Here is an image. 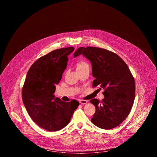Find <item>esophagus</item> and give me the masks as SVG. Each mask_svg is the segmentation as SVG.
I'll use <instances>...</instances> for the list:
<instances>
[{
  "instance_id": "obj_1",
  "label": "esophagus",
  "mask_w": 157,
  "mask_h": 157,
  "mask_svg": "<svg viewBox=\"0 0 157 157\" xmlns=\"http://www.w3.org/2000/svg\"><path fill=\"white\" fill-rule=\"evenodd\" d=\"M87 102V101H86V100H79V103L80 104H86Z\"/></svg>"
}]
</instances>
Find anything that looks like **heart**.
Returning <instances> with one entry per match:
<instances>
[{"instance_id": "heart-1", "label": "heart", "mask_w": 157, "mask_h": 157, "mask_svg": "<svg viewBox=\"0 0 157 157\" xmlns=\"http://www.w3.org/2000/svg\"><path fill=\"white\" fill-rule=\"evenodd\" d=\"M86 67H89V65L87 64V63H86L83 61H78L76 64V69L83 68H86Z\"/></svg>"}]
</instances>
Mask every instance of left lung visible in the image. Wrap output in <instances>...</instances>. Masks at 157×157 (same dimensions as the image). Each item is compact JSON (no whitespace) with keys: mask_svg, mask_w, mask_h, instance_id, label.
Instances as JSON below:
<instances>
[{"mask_svg":"<svg viewBox=\"0 0 157 157\" xmlns=\"http://www.w3.org/2000/svg\"><path fill=\"white\" fill-rule=\"evenodd\" d=\"M82 55L91 62L93 87L104 89V98L90 100L96 107L91 122L103 129L119 125L128 116L135 99V80L124 61L117 54L98 47H80L74 57Z\"/></svg>","mask_w":157,"mask_h":157,"instance_id":"obj_1","label":"left lung"}]
</instances>
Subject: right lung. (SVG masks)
I'll return each instance as SVG.
<instances>
[{"mask_svg":"<svg viewBox=\"0 0 157 157\" xmlns=\"http://www.w3.org/2000/svg\"><path fill=\"white\" fill-rule=\"evenodd\" d=\"M73 47L55 50L38 58L30 68L22 88V100L32 119L41 128L57 131L68 125L79 103L55 98Z\"/></svg>","mask_w":157,"mask_h":157,"instance_id":"right-lung-1","label":"right lung"}]
</instances>
